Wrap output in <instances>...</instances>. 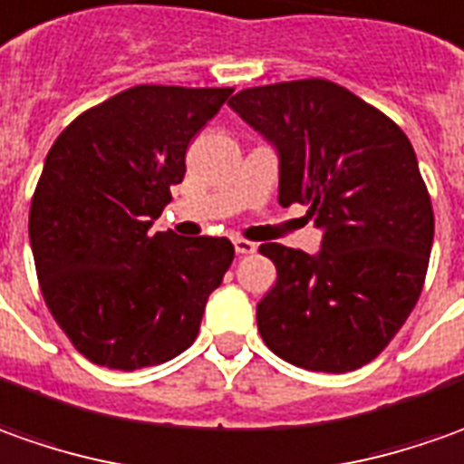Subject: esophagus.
I'll list each match as a JSON object with an SVG mask.
<instances>
[{
    "mask_svg": "<svg viewBox=\"0 0 464 464\" xmlns=\"http://www.w3.org/2000/svg\"><path fill=\"white\" fill-rule=\"evenodd\" d=\"M232 242H235V250H237V255L255 253V242H250V239L235 237V239H232Z\"/></svg>",
    "mask_w": 464,
    "mask_h": 464,
    "instance_id": "esophagus-1",
    "label": "esophagus"
}]
</instances>
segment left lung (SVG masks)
Masks as SVG:
<instances>
[{"instance_id": "left-lung-1", "label": "left lung", "mask_w": 464, "mask_h": 464, "mask_svg": "<svg viewBox=\"0 0 464 464\" xmlns=\"http://www.w3.org/2000/svg\"><path fill=\"white\" fill-rule=\"evenodd\" d=\"M229 107L281 155V207L306 204L324 229L319 255L260 245L276 285L257 329L296 368L347 372L396 337L421 296L434 209L399 124L350 89L298 79L242 89Z\"/></svg>"}]
</instances>
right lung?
<instances>
[{
  "label": "right lung",
  "mask_w": 464,
  "mask_h": 464,
  "mask_svg": "<svg viewBox=\"0 0 464 464\" xmlns=\"http://www.w3.org/2000/svg\"><path fill=\"white\" fill-rule=\"evenodd\" d=\"M232 92L140 83L81 111L53 142L30 204L37 283L96 365L148 368L194 344L235 247L150 227L183 181L188 142Z\"/></svg>",
  "instance_id": "right-lung-1"
}]
</instances>
